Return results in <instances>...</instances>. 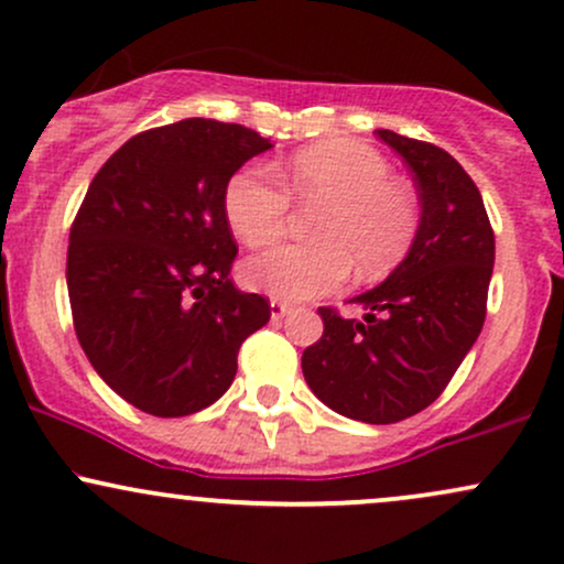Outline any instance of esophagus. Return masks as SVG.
Returning a JSON list of instances; mask_svg holds the SVG:
<instances>
[{
  "instance_id": "1",
  "label": "esophagus",
  "mask_w": 564,
  "mask_h": 564,
  "mask_svg": "<svg viewBox=\"0 0 564 564\" xmlns=\"http://www.w3.org/2000/svg\"><path fill=\"white\" fill-rule=\"evenodd\" d=\"M289 310H291V307H289L286 302H278V300H273V302H270V318H273V321L286 318Z\"/></svg>"
}]
</instances>
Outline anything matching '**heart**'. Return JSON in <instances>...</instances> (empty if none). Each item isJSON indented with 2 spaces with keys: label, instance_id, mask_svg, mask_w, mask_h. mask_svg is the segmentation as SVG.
<instances>
[{
  "label": "heart",
  "instance_id": "heart-1",
  "mask_svg": "<svg viewBox=\"0 0 564 564\" xmlns=\"http://www.w3.org/2000/svg\"><path fill=\"white\" fill-rule=\"evenodd\" d=\"M286 186L302 206H321L310 241L286 243L243 262L251 291L273 300L304 302L332 294L358 273L387 275L411 249L419 200L394 183L387 159L364 142H323L289 161ZM289 194L268 164L238 170L225 187V217L246 246H264L286 230Z\"/></svg>",
  "mask_w": 564,
  "mask_h": 564
}]
</instances>
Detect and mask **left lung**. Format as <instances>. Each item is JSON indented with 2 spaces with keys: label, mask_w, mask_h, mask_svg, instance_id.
<instances>
[{
  "label": "left lung",
  "mask_w": 564,
  "mask_h": 564,
  "mask_svg": "<svg viewBox=\"0 0 564 564\" xmlns=\"http://www.w3.org/2000/svg\"><path fill=\"white\" fill-rule=\"evenodd\" d=\"M413 174L416 238L384 283L355 296L364 321L321 307L323 336L302 352L321 403L366 424H394L435 403L482 332L496 238L482 196L451 153L377 129Z\"/></svg>",
  "instance_id": "8db88e82"
}]
</instances>
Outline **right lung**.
I'll use <instances>...</instances> for the list:
<instances>
[{"label": "right lung", "instance_id": "1", "mask_svg": "<svg viewBox=\"0 0 564 564\" xmlns=\"http://www.w3.org/2000/svg\"><path fill=\"white\" fill-rule=\"evenodd\" d=\"M273 148L254 129L183 119L134 134L89 183L68 238L84 355L151 416H191L228 392L270 302L232 286L225 187Z\"/></svg>", "mask_w": 564, "mask_h": 564}]
</instances>
